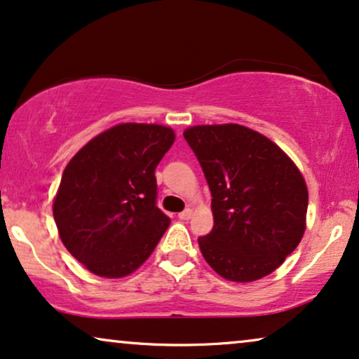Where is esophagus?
I'll return each mask as SVG.
<instances>
[{
  "mask_svg": "<svg viewBox=\"0 0 359 359\" xmlns=\"http://www.w3.org/2000/svg\"><path fill=\"white\" fill-rule=\"evenodd\" d=\"M191 216H193V211H191V209H184V211H181L178 214V217H180L181 221H188Z\"/></svg>",
  "mask_w": 359,
  "mask_h": 359,
  "instance_id": "1",
  "label": "esophagus"
}]
</instances>
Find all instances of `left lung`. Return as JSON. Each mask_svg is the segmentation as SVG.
I'll list each match as a JSON object with an SVG mask.
<instances>
[{
    "instance_id": "8db88e82",
    "label": "left lung",
    "mask_w": 359,
    "mask_h": 359,
    "mask_svg": "<svg viewBox=\"0 0 359 359\" xmlns=\"http://www.w3.org/2000/svg\"><path fill=\"white\" fill-rule=\"evenodd\" d=\"M183 137L212 196V231L198 237L203 257L232 282L269 276L304 237V176L276 143L242 125H196Z\"/></svg>"
}]
</instances>
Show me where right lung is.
<instances>
[{
	"instance_id": "1",
	"label": "right lung",
	"mask_w": 359,
	"mask_h": 359,
	"mask_svg": "<svg viewBox=\"0 0 359 359\" xmlns=\"http://www.w3.org/2000/svg\"><path fill=\"white\" fill-rule=\"evenodd\" d=\"M175 142L161 125L120 123L69 161L54 199L60 241L92 273L125 277L150 257L170 226L156 206L155 170Z\"/></svg>"
}]
</instances>
